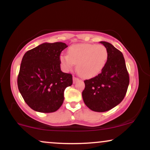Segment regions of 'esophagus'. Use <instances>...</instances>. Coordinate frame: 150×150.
<instances>
[{"label": "esophagus", "mask_w": 150, "mask_h": 150, "mask_svg": "<svg viewBox=\"0 0 150 150\" xmlns=\"http://www.w3.org/2000/svg\"><path fill=\"white\" fill-rule=\"evenodd\" d=\"M73 82H74V83H75V82H77V81L80 80V79L77 78V77L74 76V77H73Z\"/></svg>", "instance_id": "obj_1"}]
</instances>
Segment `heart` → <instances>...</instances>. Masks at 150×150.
<instances>
[{
  "instance_id": "heart-1",
  "label": "heart",
  "mask_w": 150,
  "mask_h": 150,
  "mask_svg": "<svg viewBox=\"0 0 150 150\" xmlns=\"http://www.w3.org/2000/svg\"><path fill=\"white\" fill-rule=\"evenodd\" d=\"M68 55L60 56L62 67L70 70L76 64L77 72L84 78H92L102 71L107 62L108 53L104 45L77 44L70 46Z\"/></svg>"
}]
</instances>
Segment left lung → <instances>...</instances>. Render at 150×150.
Returning a JSON list of instances; mask_svg holds the SVG:
<instances>
[{
    "mask_svg": "<svg viewBox=\"0 0 150 150\" xmlns=\"http://www.w3.org/2000/svg\"><path fill=\"white\" fill-rule=\"evenodd\" d=\"M100 43L107 49V62L101 73L84 81L85 87L82 94L89 109L105 112L124 99L129 85V74L123 53L110 43Z\"/></svg>",
    "mask_w": 150,
    "mask_h": 150,
    "instance_id": "obj_1",
    "label": "left lung"
}]
</instances>
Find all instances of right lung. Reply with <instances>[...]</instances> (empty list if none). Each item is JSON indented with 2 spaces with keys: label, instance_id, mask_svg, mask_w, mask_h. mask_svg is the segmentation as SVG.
<instances>
[{
  "label": "right lung",
  "instance_id": "right-lung-1",
  "mask_svg": "<svg viewBox=\"0 0 150 150\" xmlns=\"http://www.w3.org/2000/svg\"><path fill=\"white\" fill-rule=\"evenodd\" d=\"M68 46L63 42L44 43L27 51L18 77L19 91L31 108L55 112L64 100V90L73 84L70 73L61 70L60 55Z\"/></svg>",
  "mask_w": 150,
  "mask_h": 150
}]
</instances>
